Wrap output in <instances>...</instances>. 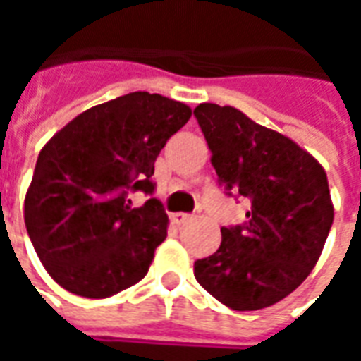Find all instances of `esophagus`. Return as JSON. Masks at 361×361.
Returning <instances> with one entry per match:
<instances>
[{
	"mask_svg": "<svg viewBox=\"0 0 361 361\" xmlns=\"http://www.w3.org/2000/svg\"><path fill=\"white\" fill-rule=\"evenodd\" d=\"M170 219H172V222L176 224V226H181V224L189 222V220L193 219V216H191V214H185V212H173Z\"/></svg>",
	"mask_w": 361,
	"mask_h": 361,
	"instance_id": "34e87169",
	"label": "esophagus"
}]
</instances>
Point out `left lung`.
Wrapping results in <instances>:
<instances>
[{
  "mask_svg": "<svg viewBox=\"0 0 361 361\" xmlns=\"http://www.w3.org/2000/svg\"><path fill=\"white\" fill-rule=\"evenodd\" d=\"M193 114L219 180L251 201L245 226L222 228L219 250L195 261L197 282L230 310L274 305L310 276L325 247L334 219L325 168L238 108L204 102Z\"/></svg>",
  "mask_w": 361,
  "mask_h": 361,
  "instance_id": "1",
  "label": "left lung"
}]
</instances>
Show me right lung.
Masks as SVG:
<instances>
[{
	"label": "right lung",
	"instance_id": "add662e5",
	"mask_svg": "<svg viewBox=\"0 0 361 361\" xmlns=\"http://www.w3.org/2000/svg\"><path fill=\"white\" fill-rule=\"evenodd\" d=\"M191 118L188 104L129 92L71 119L46 142L25 197V224L44 269L71 294L102 300L145 279L168 234L152 193L154 160Z\"/></svg>",
	"mask_w": 361,
	"mask_h": 361
}]
</instances>
